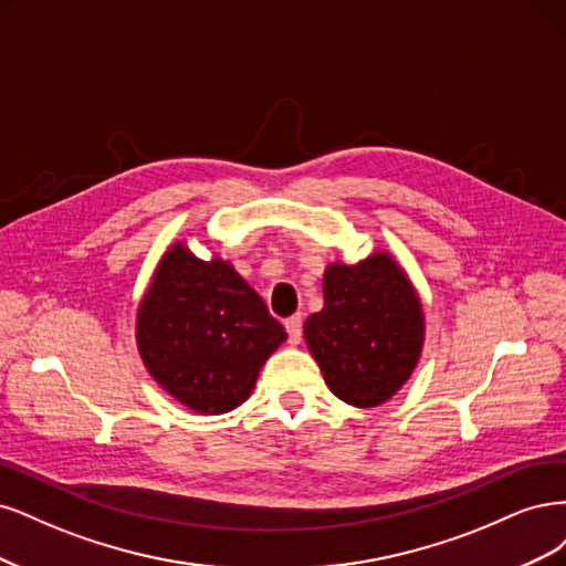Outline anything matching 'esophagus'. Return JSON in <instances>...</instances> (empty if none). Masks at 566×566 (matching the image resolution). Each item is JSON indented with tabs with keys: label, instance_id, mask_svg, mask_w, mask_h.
<instances>
[{
	"label": "esophagus",
	"instance_id": "1",
	"mask_svg": "<svg viewBox=\"0 0 566 566\" xmlns=\"http://www.w3.org/2000/svg\"><path fill=\"white\" fill-rule=\"evenodd\" d=\"M284 329H286L289 343L291 345H298L301 336H303V319H301V315H294V317L284 319Z\"/></svg>",
	"mask_w": 566,
	"mask_h": 566
}]
</instances>
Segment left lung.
<instances>
[{
	"mask_svg": "<svg viewBox=\"0 0 566 566\" xmlns=\"http://www.w3.org/2000/svg\"><path fill=\"white\" fill-rule=\"evenodd\" d=\"M329 390L353 407H378L411 376L423 348L421 301L388 253L324 272V307L303 326Z\"/></svg>",
	"mask_w": 566,
	"mask_h": 566,
	"instance_id": "8db88e82",
	"label": "left lung"
}]
</instances>
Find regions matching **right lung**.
I'll use <instances>...</instances> for the list:
<instances>
[{
	"instance_id": "obj_1",
	"label": "right lung",
	"mask_w": 566,
	"mask_h": 566,
	"mask_svg": "<svg viewBox=\"0 0 566 566\" xmlns=\"http://www.w3.org/2000/svg\"><path fill=\"white\" fill-rule=\"evenodd\" d=\"M136 338L143 364L178 402L226 413L251 395L286 334L230 263L174 244L143 296Z\"/></svg>"
}]
</instances>
